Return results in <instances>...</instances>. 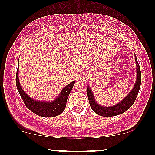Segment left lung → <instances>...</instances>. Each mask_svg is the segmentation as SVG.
<instances>
[{
    "label": "left lung",
    "mask_w": 155,
    "mask_h": 155,
    "mask_svg": "<svg viewBox=\"0 0 155 155\" xmlns=\"http://www.w3.org/2000/svg\"><path fill=\"white\" fill-rule=\"evenodd\" d=\"M136 64H137V81L134 85V88L131 90V91L126 96V97L121 101L120 103L114 106H111V107H104V106H99L97 103L94 101V98L93 97V94L88 86L87 88V96L89 98V104H90L91 108L92 110L97 114L104 117H112V116L117 115V114H120L122 113L125 112L127 111L129 108L132 106L133 104L135 101L136 98L139 92L140 87L141 84V71L140 68L139 64L136 59Z\"/></svg>",
    "instance_id": "1"
}]
</instances>
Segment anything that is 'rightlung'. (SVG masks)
Here are the masks:
<instances>
[{
	"label": "right lung",
	"mask_w": 155,
	"mask_h": 155,
	"mask_svg": "<svg viewBox=\"0 0 155 155\" xmlns=\"http://www.w3.org/2000/svg\"><path fill=\"white\" fill-rule=\"evenodd\" d=\"M74 82L75 81H72L71 84L64 87V89L61 91L59 97L52 102H39V101L31 99L24 92L18 80V70L16 73V86H17L20 95L24 101V104L29 110L34 112L35 114L45 117H55L61 114L64 111L66 108V101L74 86Z\"/></svg>",
	"instance_id": "add662e5"
}]
</instances>
